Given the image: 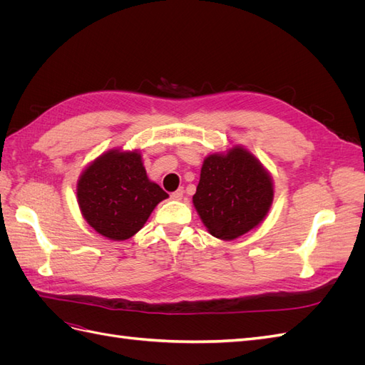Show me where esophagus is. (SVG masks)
<instances>
[{"label": "esophagus", "instance_id": "34e87169", "mask_svg": "<svg viewBox=\"0 0 365 365\" xmlns=\"http://www.w3.org/2000/svg\"><path fill=\"white\" fill-rule=\"evenodd\" d=\"M182 196H184V190H182V189H178V190L173 192V193L170 195V197H172L173 201H181Z\"/></svg>", "mask_w": 365, "mask_h": 365}]
</instances>
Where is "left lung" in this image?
Here are the masks:
<instances>
[{"label": "left lung", "mask_w": 365, "mask_h": 365, "mask_svg": "<svg viewBox=\"0 0 365 365\" xmlns=\"http://www.w3.org/2000/svg\"><path fill=\"white\" fill-rule=\"evenodd\" d=\"M272 197L269 173L252 153L236 146L204 160L193 205L210 235L231 240L262 222Z\"/></svg>", "instance_id": "left-lung-1"}]
</instances>
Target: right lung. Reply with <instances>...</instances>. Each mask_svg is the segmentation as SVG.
<instances>
[{
  "label": "right lung",
  "instance_id": "right-lung-1",
  "mask_svg": "<svg viewBox=\"0 0 365 365\" xmlns=\"http://www.w3.org/2000/svg\"><path fill=\"white\" fill-rule=\"evenodd\" d=\"M165 197L169 195L148 178L137 150L105 152L77 181V202L86 222L111 240L134 236Z\"/></svg>",
  "mask_w": 365,
  "mask_h": 365
}]
</instances>
